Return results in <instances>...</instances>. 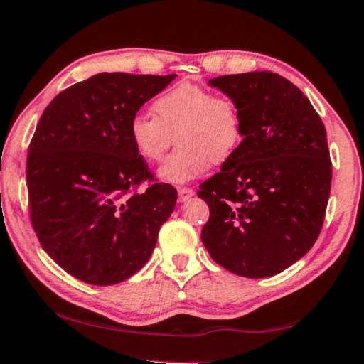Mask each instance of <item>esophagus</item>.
<instances>
[{
    "label": "esophagus",
    "mask_w": 364,
    "mask_h": 364,
    "mask_svg": "<svg viewBox=\"0 0 364 364\" xmlns=\"http://www.w3.org/2000/svg\"><path fill=\"white\" fill-rule=\"evenodd\" d=\"M194 196V189L193 188H178V198L183 203V200H188L189 198H193Z\"/></svg>",
    "instance_id": "obj_1"
}]
</instances>
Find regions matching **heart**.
Masks as SVG:
<instances>
[{"label":"heart","mask_w":364,"mask_h":364,"mask_svg":"<svg viewBox=\"0 0 364 364\" xmlns=\"http://www.w3.org/2000/svg\"><path fill=\"white\" fill-rule=\"evenodd\" d=\"M154 114L137 113L129 123L136 152L160 161L176 136L178 147L159 168L166 183H188L203 175L210 161L222 165L243 141V118L232 97L196 84H178L154 102Z\"/></svg>","instance_id":"obj_1"}]
</instances>
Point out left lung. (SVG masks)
<instances>
[{
	"label": "left lung",
	"mask_w": 364,
	"mask_h": 364,
	"mask_svg": "<svg viewBox=\"0 0 364 364\" xmlns=\"http://www.w3.org/2000/svg\"><path fill=\"white\" fill-rule=\"evenodd\" d=\"M209 84L236 102L243 141L199 186L210 210L200 238L230 272L277 275L306 255L324 223L332 183L324 123L308 97L275 73L230 74Z\"/></svg>",
	"instance_id": "obj_1"
}]
</instances>
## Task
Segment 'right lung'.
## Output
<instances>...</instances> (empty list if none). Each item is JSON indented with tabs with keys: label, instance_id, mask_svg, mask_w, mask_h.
<instances>
[{
	"label": "right lung",
	"instance_id": "add662e5",
	"mask_svg": "<svg viewBox=\"0 0 364 364\" xmlns=\"http://www.w3.org/2000/svg\"><path fill=\"white\" fill-rule=\"evenodd\" d=\"M176 74L102 73L60 92L27 154L31 222L48 256L90 285H114L151 257L176 189L157 183L129 123ZM144 181L153 184L136 193Z\"/></svg>",
	"mask_w": 364,
	"mask_h": 364
}]
</instances>
